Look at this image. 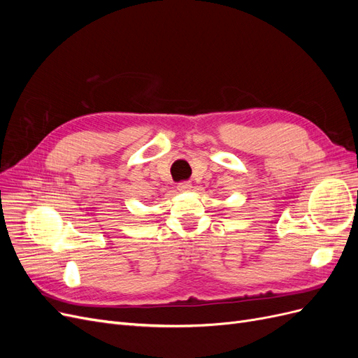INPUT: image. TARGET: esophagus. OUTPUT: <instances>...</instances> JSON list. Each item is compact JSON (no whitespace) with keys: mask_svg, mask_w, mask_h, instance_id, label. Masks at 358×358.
<instances>
[{"mask_svg":"<svg viewBox=\"0 0 358 358\" xmlns=\"http://www.w3.org/2000/svg\"><path fill=\"white\" fill-rule=\"evenodd\" d=\"M178 189L180 192H187V191L191 189V183L189 182H180V183H178Z\"/></svg>","mask_w":358,"mask_h":358,"instance_id":"34e87169","label":"esophagus"}]
</instances>
